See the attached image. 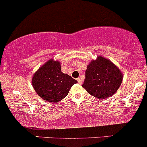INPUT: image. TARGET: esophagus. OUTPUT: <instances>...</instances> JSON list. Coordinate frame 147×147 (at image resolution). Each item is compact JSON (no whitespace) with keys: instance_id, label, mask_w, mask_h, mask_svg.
<instances>
[{"instance_id":"obj_1","label":"esophagus","mask_w":147,"mask_h":147,"mask_svg":"<svg viewBox=\"0 0 147 147\" xmlns=\"http://www.w3.org/2000/svg\"><path fill=\"white\" fill-rule=\"evenodd\" d=\"M77 81H78V83L80 84V85H81V84H82V79L78 78V79H77Z\"/></svg>"}]
</instances>
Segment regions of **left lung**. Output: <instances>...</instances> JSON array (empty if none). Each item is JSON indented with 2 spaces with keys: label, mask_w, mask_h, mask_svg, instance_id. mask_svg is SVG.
Listing matches in <instances>:
<instances>
[{
  "label": "left lung",
  "mask_w": 147,
  "mask_h": 147,
  "mask_svg": "<svg viewBox=\"0 0 147 147\" xmlns=\"http://www.w3.org/2000/svg\"><path fill=\"white\" fill-rule=\"evenodd\" d=\"M122 79L119 69L111 61L99 56L87 66L82 87L92 96L105 98L117 91Z\"/></svg>",
  "instance_id": "8db88e82"
}]
</instances>
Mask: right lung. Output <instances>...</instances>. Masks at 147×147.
Listing matches in <instances>:
<instances>
[{"label": "right lung", "instance_id": "right-lung-1", "mask_svg": "<svg viewBox=\"0 0 147 147\" xmlns=\"http://www.w3.org/2000/svg\"><path fill=\"white\" fill-rule=\"evenodd\" d=\"M32 85L42 99L56 103L68 94L77 80L61 71L60 63L51 60L37 70L32 77Z\"/></svg>", "mask_w": 147, "mask_h": 147}]
</instances>
